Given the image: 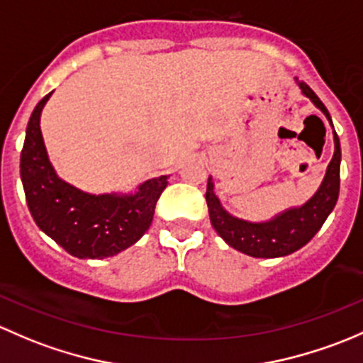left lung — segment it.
Here are the masks:
<instances>
[{"label":"left lung","instance_id":"left-lung-1","mask_svg":"<svg viewBox=\"0 0 363 363\" xmlns=\"http://www.w3.org/2000/svg\"><path fill=\"white\" fill-rule=\"evenodd\" d=\"M301 85V91L308 96L316 106L320 108L332 124V118L325 104L321 103L318 96L311 91V87L306 84ZM335 152L328 164L327 174L321 183L318 192L309 199L302 208L289 209L286 213L279 215L278 218L265 223H250L245 220H239L230 216L216 199L213 192L211 178L208 180L206 186V203L211 225L215 227L220 238L233 248L246 253L257 259H272V257H285L294 253L295 250L302 248L311 238L315 236L334 209L339 197V167H341V145H339L337 133L334 130Z\"/></svg>","mask_w":363,"mask_h":363}]
</instances>
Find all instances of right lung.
<instances>
[{"label":"right lung","mask_w":363,"mask_h":363,"mask_svg":"<svg viewBox=\"0 0 363 363\" xmlns=\"http://www.w3.org/2000/svg\"><path fill=\"white\" fill-rule=\"evenodd\" d=\"M52 96L36 104L21 152V178L36 225L69 255L104 259L121 253L150 227L167 177L145 182L134 196H89L59 180L45 150L40 115Z\"/></svg>","instance_id":"obj_1"}]
</instances>
